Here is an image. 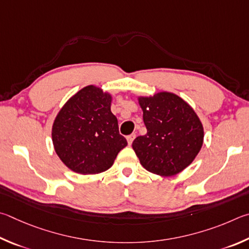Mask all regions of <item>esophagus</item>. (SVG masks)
I'll use <instances>...</instances> for the list:
<instances>
[{"mask_svg":"<svg viewBox=\"0 0 249 249\" xmlns=\"http://www.w3.org/2000/svg\"><path fill=\"white\" fill-rule=\"evenodd\" d=\"M134 139H136V134H134V133L130 134V136L127 137V141H128V144H129V145L132 144V142H133Z\"/></svg>","mask_w":249,"mask_h":249,"instance_id":"obj_1","label":"esophagus"}]
</instances>
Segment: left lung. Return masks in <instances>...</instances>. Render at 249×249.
<instances>
[{
    "instance_id": "1",
    "label": "left lung",
    "mask_w": 249,
    "mask_h": 249,
    "mask_svg": "<svg viewBox=\"0 0 249 249\" xmlns=\"http://www.w3.org/2000/svg\"><path fill=\"white\" fill-rule=\"evenodd\" d=\"M138 103L147 130L132 143L139 160L146 171L159 176L177 175L201 150V120L188 103L169 91L138 96Z\"/></svg>"
}]
</instances>
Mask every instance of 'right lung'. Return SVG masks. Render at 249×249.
Segmentation results:
<instances>
[{"label": "right lung", "instance_id": "obj_1", "mask_svg": "<svg viewBox=\"0 0 249 249\" xmlns=\"http://www.w3.org/2000/svg\"><path fill=\"white\" fill-rule=\"evenodd\" d=\"M111 102L110 93L89 85L70 97L56 115L52 143L59 159L74 173L94 175L107 171L127 146L110 110Z\"/></svg>", "mask_w": 249, "mask_h": 249}]
</instances>
